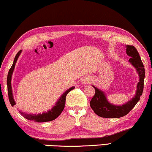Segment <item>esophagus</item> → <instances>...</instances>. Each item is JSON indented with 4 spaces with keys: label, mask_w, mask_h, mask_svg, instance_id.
Listing matches in <instances>:
<instances>
[{
    "label": "esophagus",
    "mask_w": 152,
    "mask_h": 152,
    "mask_svg": "<svg viewBox=\"0 0 152 152\" xmlns=\"http://www.w3.org/2000/svg\"><path fill=\"white\" fill-rule=\"evenodd\" d=\"M91 81V79L89 77H85V78H84L82 80V83L83 85H87L88 83H89Z\"/></svg>",
    "instance_id": "obj_1"
}]
</instances>
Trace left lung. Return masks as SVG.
Wrapping results in <instances>:
<instances>
[{
    "mask_svg": "<svg viewBox=\"0 0 152 152\" xmlns=\"http://www.w3.org/2000/svg\"><path fill=\"white\" fill-rule=\"evenodd\" d=\"M126 48V54L130 56L128 61L137 70L139 77V81L137 85V90L134 96L131 98L130 100L122 105H115L109 102L103 91L93 85L96 93L90 102V106L97 115L104 118H119L125 116L139 101L140 97L143 91L145 78L143 63H142L139 54L134 46L127 45Z\"/></svg>",
    "mask_w": 152,
    "mask_h": 152,
    "instance_id": "8db88e82",
    "label": "left lung"
}]
</instances>
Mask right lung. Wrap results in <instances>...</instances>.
I'll return each mask as SVG.
<instances>
[{
  "label": "right lung",
  "mask_w": 152,
  "mask_h": 152,
  "mask_svg": "<svg viewBox=\"0 0 152 152\" xmlns=\"http://www.w3.org/2000/svg\"><path fill=\"white\" fill-rule=\"evenodd\" d=\"M21 53H22V50L18 52L16 55H15L12 66H11L10 71L8 72L7 79L9 99H10V104L12 106H14L16 103H15L14 99H13L12 87H11V78H12V75L13 73V70H14V68H15V63H16L18 58L19 57V56L20 55ZM74 88H75V87H70L69 89L65 91L61 95V96L60 97V98L58 99L57 102H56L55 105H54L51 109L48 110V111H46L42 113H39V114H28V113H26L25 112H22L21 110H19V112L24 117H25L26 119L28 120H31V121L40 122V123L41 122H46V121H53V120L57 118V117L61 115V113H62L65 107L66 96L70 91L74 89Z\"/></svg>",
  "instance_id": "add662e5"
}]
</instances>
